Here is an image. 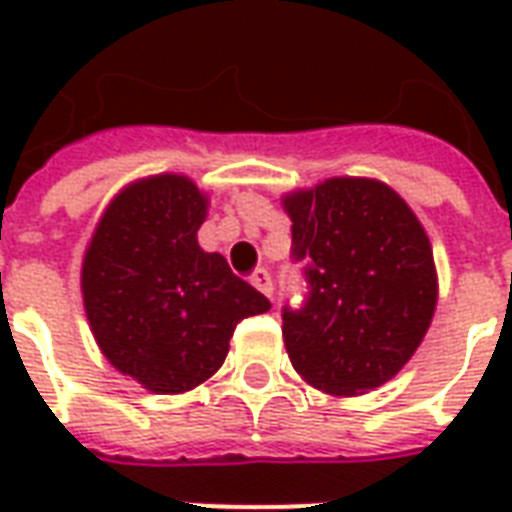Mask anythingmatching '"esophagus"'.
<instances>
[{
  "label": "esophagus",
  "instance_id": "esophagus-1",
  "mask_svg": "<svg viewBox=\"0 0 512 512\" xmlns=\"http://www.w3.org/2000/svg\"><path fill=\"white\" fill-rule=\"evenodd\" d=\"M252 285H255L263 296H268V299H274V282H271V274H268L266 268H255V274H252Z\"/></svg>",
  "mask_w": 512,
  "mask_h": 512
}]
</instances>
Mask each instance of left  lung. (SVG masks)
Returning <instances> with one entry per match:
<instances>
[{
    "instance_id": "8db88e82",
    "label": "left lung",
    "mask_w": 512,
    "mask_h": 512,
    "mask_svg": "<svg viewBox=\"0 0 512 512\" xmlns=\"http://www.w3.org/2000/svg\"><path fill=\"white\" fill-rule=\"evenodd\" d=\"M290 257L307 299L282 307L296 373L332 395L386 384L414 356L436 310V268L417 216L367 178H332L285 197Z\"/></svg>"
}]
</instances>
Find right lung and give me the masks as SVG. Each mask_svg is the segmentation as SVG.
Here are the masks:
<instances>
[{
	"instance_id": "add662e5",
	"label": "right lung",
	"mask_w": 512,
	"mask_h": 512,
	"mask_svg": "<svg viewBox=\"0 0 512 512\" xmlns=\"http://www.w3.org/2000/svg\"><path fill=\"white\" fill-rule=\"evenodd\" d=\"M205 194L156 175L106 208L82 266L87 321L104 356L156 395L186 392L222 367L235 326L271 304L202 252Z\"/></svg>"
}]
</instances>
